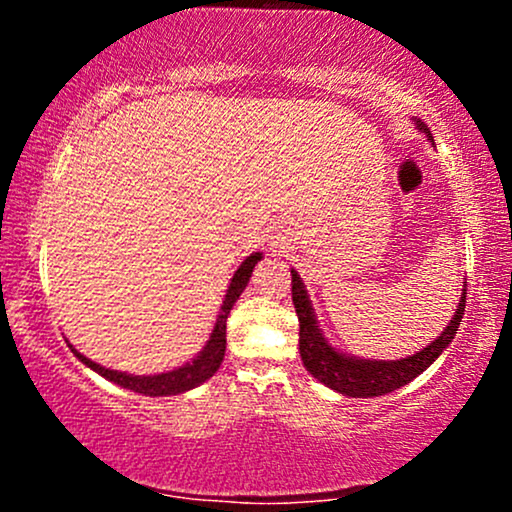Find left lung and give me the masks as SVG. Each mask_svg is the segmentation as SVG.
Segmentation results:
<instances>
[{"label": "left lung", "instance_id": "obj_1", "mask_svg": "<svg viewBox=\"0 0 512 512\" xmlns=\"http://www.w3.org/2000/svg\"><path fill=\"white\" fill-rule=\"evenodd\" d=\"M414 125L421 134H426L428 142H433L431 129H428L424 122L414 117ZM464 293H467V281H464V289L460 303H457L455 315H452L448 327L440 332V337L433 339L431 344L407 358H397V361H375V358L344 354L337 346L327 342V337L320 330V322H317L308 291H305L301 274H298L296 269H291V296L293 305H296L298 322H301L298 349H301L303 366L313 378L320 380L322 385L332 387V390H337L339 395L346 397H380L387 395V392H395L399 387L411 383L414 378H419V375L424 373L445 349H448L452 339H455L457 327H460L464 315V301H467Z\"/></svg>", "mask_w": 512, "mask_h": 512}]
</instances>
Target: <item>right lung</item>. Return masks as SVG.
<instances>
[{
    "label": "right lung",
    "mask_w": 512,
    "mask_h": 512,
    "mask_svg": "<svg viewBox=\"0 0 512 512\" xmlns=\"http://www.w3.org/2000/svg\"><path fill=\"white\" fill-rule=\"evenodd\" d=\"M260 260H262V252H252L250 257H245V260L240 262L236 274H233L231 284H228L226 296H223L221 313L216 315L214 330H211L207 344H204V349L199 351L192 361L182 363L178 368L166 370V373H156V375H132V373H122V370L105 368L101 363L91 361V358L79 354V351L67 342L69 349H72V354L79 358L86 368H91L93 373L103 375L105 380L125 387V390L139 392V395L168 397V395H180V392H187V390H195V387L207 383L211 375L219 370L223 354H226V320L228 315H231V308L240 298V293H243L245 286H248L252 269H255V264Z\"/></svg>",
    "instance_id": "obj_1"
}]
</instances>
